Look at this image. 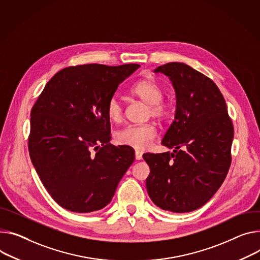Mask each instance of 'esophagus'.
I'll return each instance as SVG.
<instances>
[{
    "mask_svg": "<svg viewBox=\"0 0 260 260\" xmlns=\"http://www.w3.org/2000/svg\"><path fill=\"white\" fill-rule=\"evenodd\" d=\"M135 157H136V159H137V160L142 159V153L139 152V151H136V153H135Z\"/></svg>",
    "mask_w": 260,
    "mask_h": 260,
    "instance_id": "1",
    "label": "esophagus"
}]
</instances>
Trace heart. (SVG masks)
<instances>
[{"label":"heart","mask_w":260,"mask_h":260,"mask_svg":"<svg viewBox=\"0 0 260 260\" xmlns=\"http://www.w3.org/2000/svg\"><path fill=\"white\" fill-rule=\"evenodd\" d=\"M132 94L140 99L150 109V115L157 119L167 116V106L162 104L164 90L153 80H142L136 83L132 88ZM107 114L111 121L119 122L123 117V105L117 96H112L107 105ZM156 137V129L151 124L128 125L116 134L118 143L142 150L147 148Z\"/></svg>","instance_id":"heart-1"}]
</instances>
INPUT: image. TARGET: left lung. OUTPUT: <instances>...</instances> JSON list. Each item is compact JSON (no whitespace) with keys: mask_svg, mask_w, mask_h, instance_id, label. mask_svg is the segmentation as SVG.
Returning a JSON list of instances; mask_svg holds the SVG:
<instances>
[{"mask_svg":"<svg viewBox=\"0 0 260 260\" xmlns=\"http://www.w3.org/2000/svg\"><path fill=\"white\" fill-rule=\"evenodd\" d=\"M153 72L171 81L176 110L161 140L173 151L143 154L150 168L147 192L161 209L190 212L216 194L228 173L233 125L222 93L209 78L179 62Z\"/></svg>","mask_w":260,"mask_h":260,"instance_id":"obj_1","label":"left lung"}]
</instances>
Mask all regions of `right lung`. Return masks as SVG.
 <instances>
[{"mask_svg": "<svg viewBox=\"0 0 260 260\" xmlns=\"http://www.w3.org/2000/svg\"><path fill=\"white\" fill-rule=\"evenodd\" d=\"M139 64L66 67L45 85L31 111L29 152L52 198L74 212L108 205L135 151L110 143L107 105Z\"/></svg>", "mask_w": 260, "mask_h": 260, "instance_id": "add662e5", "label": "right lung"}]
</instances>
